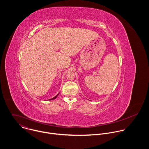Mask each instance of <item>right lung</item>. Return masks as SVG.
I'll return each mask as SVG.
<instances>
[{
    "label": "right lung",
    "mask_w": 149,
    "mask_h": 149,
    "mask_svg": "<svg viewBox=\"0 0 149 149\" xmlns=\"http://www.w3.org/2000/svg\"><path fill=\"white\" fill-rule=\"evenodd\" d=\"M59 93H58V94H57V95L56 96H54L53 98H52V99H49V100H54V99H56V97H57L58 96Z\"/></svg>",
    "instance_id": "obj_1"
}]
</instances>
